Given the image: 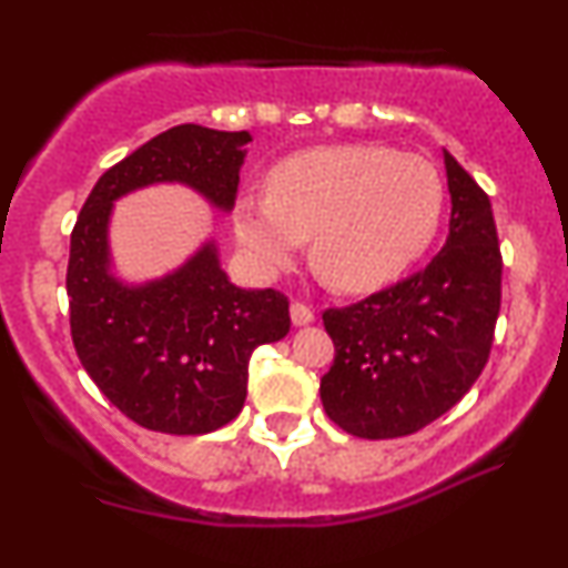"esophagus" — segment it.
<instances>
[{
	"label": "esophagus",
	"mask_w": 568,
	"mask_h": 568,
	"mask_svg": "<svg viewBox=\"0 0 568 568\" xmlns=\"http://www.w3.org/2000/svg\"><path fill=\"white\" fill-rule=\"evenodd\" d=\"M291 320H293V325H310V323H314L312 306H306L302 302H293L291 304Z\"/></svg>",
	"instance_id": "34e87169"
}]
</instances>
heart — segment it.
Segmentation results:
<instances>
[{"label": "heart", "instance_id": "1", "mask_svg": "<svg viewBox=\"0 0 568 568\" xmlns=\"http://www.w3.org/2000/svg\"><path fill=\"white\" fill-rule=\"evenodd\" d=\"M444 182L428 159L381 145H325L270 172V195H241L235 235L275 272L312 237V266L344 293L384 288L426 254L439 230Z\"/></svg>", "mask_w": 568, "mask_h": 568}]
</instances>
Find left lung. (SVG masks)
Returning <instances> with one entry per match:
<instances>
[{
  "mask_svg": "<svg viewBox=\"0 0 568 568\" xmlns=\"http://www.w3.org/2000/svg\"><path fill=\"white\" fill-rule=\"evenodd\" d=\"M444 169L453 214L432 264L323 314L336 359L320 396L327 418L359 439L420 432L468 394L489 359L503 280L495 216L447 150Z\"/></svg>",
  "mask_w": 568,
  "mask_h": 568,
  "instance_id": "1",
  "label": "left lung"
}]
</instances>
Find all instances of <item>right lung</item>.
Instances as JSON below:
<instances>
[{
	"mask_svg": "<svg viewBox=\"0 0 568 568\" xmlns=\"http://www.w3.org/2000/svg\"><path fill=\"white\" fill-rule=\"evenodd\" d=\"M248 142V132L166 129L100 176L71 232L73 346L100 392L150 432L211 434L237 418L251 354L288 336V298L230 283L214 241L169 275L124 283L111 270L113 203L150 184L180 182L232 211Z\"/></svg>",
	"mask_w": 568,
	"mask_h": 568,
	"instance_id": "right-lung-1",
	"label": "right lung"
}]
</instances>
